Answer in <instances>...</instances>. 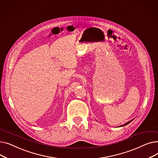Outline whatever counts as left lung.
<instances>
[{
    "label": "left lung",
    "instance_id": "1",
    "mask_svg": "<svg viewBox=\"0 0 158 158\" xmlns=\"http://www.w3.org/2000/svg\"><path fill=\"white\" fill-rule=\"evenodd\" d=\"M131 122H132V120H131V121H129V122H128L127 123H125V124H124V125H123V126H126V125H127V124L128 123H129Z\"/></svg>",
    "mask_w": 158,
    "mask_h": 158
}]
</instances>
